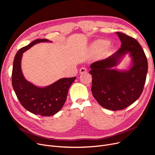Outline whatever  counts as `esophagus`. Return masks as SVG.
Here are the masks:
<instances>
[{
    "instance_id": "esophagus-1",
    "label": "esophagus",
    "mask_w": 155,
    "mask_h": 155,
    "mask_svg": "<svg viewBox=\"0 0 155 155\" xmlns=\"http://www.w3.org/2000/svg\"><path fill=\"white\" fill-rule=\"evenodd\" d=\"M80 74H84V73H87V69L85 68H84V67H82V68H81L80 69Z\"/></svg>"
}]
</instances>
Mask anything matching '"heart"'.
<instances>
[{"label":"heart","mask_w":155,"mask_h":155,"mask_svg":"<svg viewBox=\"0 0 155 155\" xmlns=\"http://www.w3.org/2000/svg\"><path fill=\"white\" fill-rule=\"evenodd\" d=\"M91 48L94 52H99L101 56H104L110 53L112 50V46L107 41L98 39L91 44Z\"/></svg>","instance_id":"1"}]
</instances>
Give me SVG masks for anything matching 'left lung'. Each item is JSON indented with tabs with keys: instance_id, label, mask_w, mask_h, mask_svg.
<instances>
[{
	"instance_id": "1",
	"label": "left lung",
	"mask_w": 155,
	"mask_h": 155,
	"mask_svg": "<svg viewBox=\"0 0 155 155\" xmlns=\"http://www.w3.org/2000/svg\"><path fill=\"white\" fill-rule=\"evenodd\" d=\"M121 46L107 58L91 64L92 92L102 107L110 110L124 109L134 103L143 91L148 72V61L137 41L117 32ZM132 59L128 70L116 69L126 54Z\"/></svg>"
}]
</instances>
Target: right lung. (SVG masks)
Returning a JSON list of instances; mask_svg holds the SVG:
<instances>
[{
	"label": "right lung",
	"instance_id": "right-lung-1",
	"mask_svg": "<svg viewBox=\"0 0 155 155\" xmlns=\"http://www.w3.org/2000/svg\"><path fill=\"white\" fill-rule=\"evenodd\" d=\"M51 41L46 39L35 40L16 53L13 62L12 84L22 106L30 112L42 116H53L59 112L67 100L68 89L76 77L62 78L46 87H38L28 81L21 70L23 53L39 43Z\"/></svg>",
	"mask_w": 155,
	"mask_h": 155
}]
</instances>
